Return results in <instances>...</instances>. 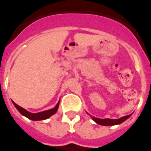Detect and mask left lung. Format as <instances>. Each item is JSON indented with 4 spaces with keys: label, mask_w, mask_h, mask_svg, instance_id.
Segmentation results:
<instances>
[{
    "label": "left lung",
    "mask_w": 151,
    "mask_h": 151,
    "mask_svg": "<svg viewBox=\"0 0 151 151\" xmlns=\"http://www.w3.org/2000/svg\"><path fill=\"white\" fill-rule=\"evenodd\" d=\"M131 115H132V114L125 116L123 117H121V118L119 119H99L92 116V119H93L96 123L98 124V125H104V126H106V125H119V124H121L122 122H123L124 121L128 119L131 116Z\"/></svg>",
    "instance_id": "8db88e82"
}]
</instances>
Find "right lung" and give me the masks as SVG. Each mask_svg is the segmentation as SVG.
Masks as SVG:
<instances>
[{
  "instance_id": "right-lung-1",
  "label": "right lung",
  "mask_w": 151,
  "mask_h": 151,
  "mask_svg": "<svg viewBox=\"0 0 151 151\" xmlns=\"http://www.w3.org/2000/svg\"><path fill=\"white\" fill-rule=\"evenodd\" d=\"M13 105L15 106V107L17 108V110H18L19 113L23 115L24 116L27 117L28 119H31V120L34 121H38V120H44V119H48L49 117L51 116L52 115H54L57 113V110H58V107H59L60 101L57 103V104L56 105L55 107H54L53 109H50V110H45V111L40 112V113H32L30 112L27 111L26 110H25L24 108L21 107L19 105H17L16 103L13 102Z\"/></svg>"
}]
</instances>
